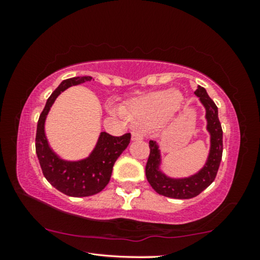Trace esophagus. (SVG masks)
Listing matches in <instances>:
<instances>
[{
    "mask_svg": "<svg viewBox=\"0 0 260 260\" xmlns=\"http://www.w3.org/2000/svg\"><path fill=\"white\" fill-rule=\"evenodd\" d=\"M143 139V134L139 131L132 132V141H140Z\"/></svg>",
    "mask_w": 260,
    "mask_h": 260,
    "instance_id": "obj_1",
    "label": "esophagus"
}]
</instances>
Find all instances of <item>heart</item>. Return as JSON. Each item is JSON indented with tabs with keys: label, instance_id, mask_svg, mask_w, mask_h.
Instances as JSON below:
<instances>
[{
	"label": "heart",
	"instance_id": "1",
	"mask_svg": "<svg viewBox=\"0 0 260 260\" xmlns=\"http://www.w3.org/2000/svg\"><path fill=\"white\" fill-rule=\"evenodd\" d=\"M184 98L177 89L159 90L132 100L121 110L127 120L141 125H164L181 109Z\"/></svg>",
	"mask_w": 260,
	"mask_h": 260
}]
</instances>
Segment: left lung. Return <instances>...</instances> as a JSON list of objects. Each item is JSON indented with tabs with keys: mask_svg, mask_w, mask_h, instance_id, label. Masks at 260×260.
Here are the masks:
<instances>
[{
	"mask_svg": "<svg viewBox=\"0 0 260 260\" xmlns=\"http://www.w3.org/2000/svg\"><path fill=\"white\" fill-rule=\"evenodd\" d=\"M195 95L205 109L206 131L210 135V148L204 165L191 175L182 178H173L167 175L162 170L161 151L156 141H150V155L146 166L148 182L159 195L171 199L188 200L208 188L214 181L220 161L222 157V129L218 118V108L205 88L197 86Z\"/></svg>",
	"mask_w": 260,
	"mask_h": 260,
	"instance_id": "obj_1",
	"label": "left lung"
}]
</instances>
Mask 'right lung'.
Listing matches in <instances>:
<instances>
[{
  "label": "right lung",
  "mask_w": 260,
  "mask_h": 260,
  "mask_svg": "<svg viewBox=\"0 0 260 260\" xmlns=\"http://www.w3.org/2000/svg\"><path fill=\"white\" fill-rule=\"evenodd\" d=\"M91 77H73L63 80L47 100L40 114L35 136V150L42 173L52 187L72 197L95 195L107 187L116 160L129 144L131 134L112 136L101 132L95 147L87 157L68 160L57 155L46 135V120L52 104L60 93L72 86L91 81Z\"/></svg>",
  "instance_id": "obj_1"
}]
</instances>
